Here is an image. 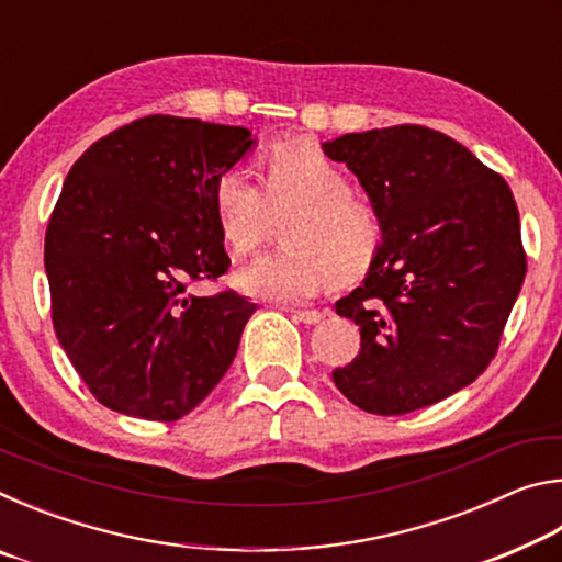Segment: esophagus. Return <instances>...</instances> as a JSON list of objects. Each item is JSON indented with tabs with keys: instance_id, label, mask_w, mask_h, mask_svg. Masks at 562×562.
<instances>
[{
	"instance_id": "obj_1",
	"label": "esophagus",
	"mask_w": 562,
	"mask_h": 562,
	"mask_svg": "<svg viewBox=\"0 0 562 562\" xmlns=\"http://www.w3.org/2000/svg\"><path fill=\"white\" fill-rule=\"evenodd\" d=\"M294 312V319L304 322V325H317V322L325 317V312L322 310H292Z\"/></svg>"
}]
</instances>
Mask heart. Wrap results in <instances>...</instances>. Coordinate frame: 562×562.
Returning a JSON list of instances; mask_svg holds the SVG:
<instances>
[{
	"mask_svg": "<svg viewBox=\"0 0 562 562\" xmlns=\"http://www.w3.org/2000/svg\"><path fill=\"white\" fill-rule=\"evenodd\" d=\"M213 207L225 245L250 255L268 243L280 221L284 247L237 274L245 292L270 300H307L329 278L367 274L384 247L382 215L361 198L335 160L307 144H284L265 160L262 188L245 168L223 170Z\"/></svg>",
	"mask_w": 562,
	"mask_h": 562,
	"instance_id": "heart-1",
	"label": "heart"
}]
</instances>
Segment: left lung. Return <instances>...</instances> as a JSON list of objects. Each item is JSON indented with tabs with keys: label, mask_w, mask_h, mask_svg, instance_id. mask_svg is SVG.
Returning <instances> with one entry per match:
<instances>
[{
	"label": "left lung",
	"mask_w": 562,
	"mask_h": 562,
	"mask_svg": "<svg viewBox=\"0 0 562 562\" xmlns=\"http://www.w3.org/2000/svg\"><path fill=\"white\" fill-rule=\"evenodd\" d=\"M322 148L359 178L386 227L364 284L335 304L361 345L331 379L379 416L441 402L486 372L526 278L510 188L459 140L414 123Z\"/></svg>",
	"instance_id": "obj_1"
}]
</instances>
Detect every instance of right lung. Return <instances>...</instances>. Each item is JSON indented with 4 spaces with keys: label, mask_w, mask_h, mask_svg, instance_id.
Returning <instances> with one entry per match:
<instances>
[{
    "label": "right lung",
    "mask_w": 562,
    "mask_h": 562,
    "mask_svg": "<svg viewBox=\"0 0 562 562\" xmlns=\"http://www.w3.org/2000/svg\"><path fill=\"white\" fill-rule=\"evenodd\" d=\"M255 140L201 119H136L71 166L44 240L52 322L89 392L113 412L176 422L233 364L258 304L193 294L231 268L213 188Z\"/></svg>",
    "instance_id": "1"
}]
</instances>
